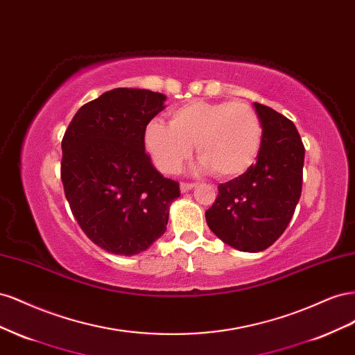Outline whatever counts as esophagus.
I'll return each instance as SVG.
<instances>
[{"mask_svg":"<svg viewBox=\"0 0 355 355\" xmlns=\"http://www.w3.org/2000/svg\"><path fill=\"white\" fill-rule=\"evenodd\" d=\"M197 184H189V182H182L180 184V191L182 192H188V191H191L192 188H194Z\"/></svg>","mask_w":355,"mask_h":355,"instance_id":"34e87169","label":"esophagus"}]
</instances>
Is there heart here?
<instances>
[{
	"instance_id": "obj_1",
	"label": "heart",
	"mask_w": 355,
	"mask_h": 355,
	"mask_svg": "<svg viewBox=\"0 0 355 355\" xmlns=\"http://www.w3.org/2000/svg\"><path fill=\"white\" fill-rule=\"evenodd\" d=\"M261 118L244 102L194 101L170 112L168 125L158 118L145 128V148L155 167L171 175L196 146L204 168L218 178L245 173L259 155Z\"/></svg>"
}]
</instances>
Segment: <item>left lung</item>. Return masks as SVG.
Masks as SVG:
<instances>
[{
    "label": "left lung",
    "instance_id": "obj_1",
    "mask_svg": "<svg viewBox=\"0 0 355 355\" xmlns=\"http://www.w3.org/2000/svg\"><path fill=\"white\" fill-rule=\"evenodd\" d=\"M263 137L256 164L218 187L206 210L209 228L234 249L262 252L286 231L302 192L305 148L295 124L254 103Z\"/></svg>",
    "mask_w": 355,
    "mask_h": 355
}]
</instances>
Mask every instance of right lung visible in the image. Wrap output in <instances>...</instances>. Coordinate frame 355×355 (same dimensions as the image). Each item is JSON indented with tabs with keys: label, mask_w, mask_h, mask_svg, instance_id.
Listing matches in <instances>:
<instances>
[{
	"label": "right lung",
	"mask_w": 355,
	"mask_h": 355,
	"mask_svg": "<svg viewBox=\"0 0 355 355\" xmlns=\"http://www.w3.org/2000/svg\"><path fill=\"white\" fill-rule=\"evenodd\" d=\"M166 96L114 89L83 105L62 139L60 179L73 218L101 249L121 256L146 250L166 231L180 196L145 153V128Z\"/></svg>",
	"instance_id": "1"
}]
</instances>
